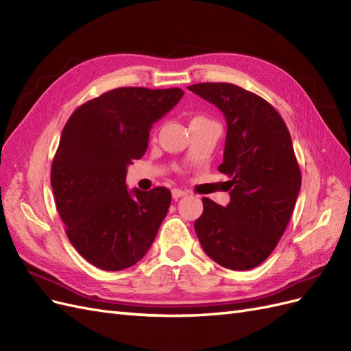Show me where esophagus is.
Masks as SVG:
<instances>
[{"mask_svg": "<svg viewBox=\"0 0 351 351\" xmlns=\"http://www.w3.org/2000/svg\"><path fill=\"white\" fill-rule=\"evenodd\" d=\"M171 195H173V199H180V197H183V196H186L187 195V192L186 190H182V189H173V192H171Z\"/></svg>", "mask_w": 351, "mask_h": 351, "instance_id": "esophagus-1", "label": "esophagus"}]
</instances>
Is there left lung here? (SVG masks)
<instances>
[{
	"mask_svg": "<svg viewBox=\"0 0 351 351\" xmlns=\"http://www.w3.org/2000/svg\"><path fill=\"white\" fill-rule=\"evenodd\" d=\"M224 114L227 137L218 171L230 180V204L204 197L195 231L221 267L247 271L277 246L289 226L302 176L289 129L271 104L231 83L187 88Z\"/></svg>",
	"mask_w": 351,
	"mask_h": 351,
	"instance_id": "left-lung-1",
	"label": "left lung"
}]
</instances>
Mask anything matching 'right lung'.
Returning <instances> with one entry per match:
<instances>
[{
	"label": "right lung",
	"mask_w": 351,
	"mask_h": 351,
	"mask_svg": "<svg viewBox=\"0 0 351 351\" xmlns=\"http://www.w3.org/2000/svg\"><path fill=\"white\" fill-rule=\"evenodd\" d=\"M180 88H119L71 114L51 168L58 214L70 243L89 263L121 271L149 250L171 192L129 190L127 167L147 149L152 124L182 99Z\"/></svg>",
	"instance_id": "add662e5"
}]
</instances>
